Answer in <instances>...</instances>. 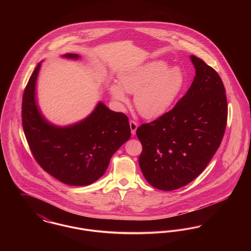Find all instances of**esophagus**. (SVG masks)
I'll list each match as a JSON object with an SVG mask.
<instances>
[{
  "label": "esophagus",
  "instance_id": "34e87169",
  "mask_svg": "<svg viewBox=\"0 0 251 251\" xmlns=\"http://www.w3.org/2000/svg\"><path fill=\"white\" fill-rule=\"evenodd\" d=\"M138 127V124L134 120H130V128H131V134H135L136 129Z\"/></svg>",
  "mask_w": 251,
  "mask_h": 251
}]
</instances>
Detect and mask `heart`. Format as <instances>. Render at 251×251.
Instances as JSON below:
<instances>
[{
	"mask_svg": "<svg viewBox=\"0 0 251 251\" xmlns=\"http://www.w3.org/2000/svg\"><path fill=\"white\" fill-rule=\"evenodd\" d=\"M185 76L179 68H170L155 60L134 68L120 76V85L112 84L110 91L122 103L128 102L124 91L134 96L136 111L148 120L162 117L173 105L185 86Z\"/></svg>",
	"mask_w": 251,
	"mask_h": 251,
	"instance_id": "heart-1",
	"label": "heart"
}]
</instances>
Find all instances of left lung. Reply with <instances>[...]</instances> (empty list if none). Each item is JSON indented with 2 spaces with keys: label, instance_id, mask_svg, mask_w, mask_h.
Listing matches in <instances>:
<instances>
[{
  "label": "left lung",
  "instance_id": "obj_1",
  "mask_svg": "<svg viewBox=\"0 0 251 251\" xmlns=\"http://www.w3.org/2000/svg\"><path fill=\"white\" fill-rule=\"evenodd\" d=\"M190 58L196 76L186 94L165 115L136 130L144 177L164 191L180 188L202 172L227 125V97L220 76L202 59Z\"/></svg>",
  "mask_w": 251,
  "mask_h": 251
}]
</instances>
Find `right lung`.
Instances as JSON below:
<instances>
[{"mask_svg":"<svg viewBox=\"0 0 251 251\" xmlns=\"http://www.w3.org/2000/svg\"><path fill=\"white\" fill-rule=\"evenodd\" d=\"M64 56L78 58L77 54ZM40 64L24 89L23 127L38 165L60 181L74 186L93 183L105 172L110 159L131 137L128 117L100 102L85 120L59 128L43 119L36 106L35 87Z\"/></svg>","mask_w":251,"mask_h":251,"instance_id":"obj_1","label":"right lung"}]
</instances>
